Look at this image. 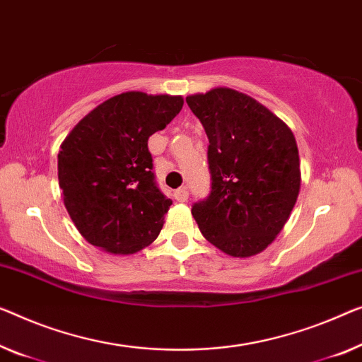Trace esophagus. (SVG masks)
Returning a JSON list of instances; mask_svg holds the SVG:
<instances>
[{"mask_svg": "<svg viewBox=\"0 0 362 362\" xmlns=\"http://www.w3.org/2000/svg\"><path fill=\"white\" fill-rule=\"evenodd\" d=\"M174 198L177 199V202H180V203H185L187 199H188V190H187V187L177 188V190L174 192Z\"/></svg>", "mask_w": 362, "mask_h": 362, "instance_id": "obj_1", "label": "esophagus"}]
</instances>
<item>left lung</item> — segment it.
<instances>
[{"label": "left lung", "mask_w": 362, "mask_h": 362, "mask_svg": "<svg viewBox=\"0 0 362 362\" xmlns=\"http://www.w3.org/2000/svg\"><path fill=\"white\" fill-rule=\"evenodd\" d=\"M208 136L211 190L193 203L204 239L252 257L284 228L300 188L299 151L284 122L252 97L218 88L187 97Z\"/></svg>", "instance_id": "obj_1"}]
</instances>
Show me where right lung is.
Masks as SVG:
<instances>
[{"label":"right lung","instance_id":"1","mask_svg":"<svg viewBox=\"0 0 362 362\" xmlns=\"http://www.w3.org/2000/svg\"><path fill=\"white\" fill-rule=\"evenodd\" d=\"M182 105L180 95L118 94L64 139L58 180L69 218L89 244L128 255L159 235L172 199L156 182L148 139Z\"/></svg>","mask_w":362,"mask_h":362}]
</instances>
